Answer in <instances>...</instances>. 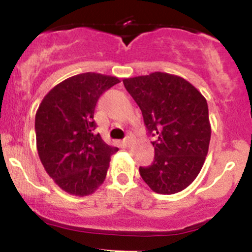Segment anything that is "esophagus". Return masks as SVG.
<instances>
[{"label": "esophagus", "instance_id": "esophagus-1", "mask_svg": "<svg viewBox=\"0 0 252 252\" xmlns=\"http://www.w3.org/2000/svg\"><path fill=\"white\" fill-rule=\"evenodd\" d=\"M123 142H124V144H126V147H130L132 144V137H131V136H128V137L124 138Z\"/></svg>", "mask_w": 252, "mask_h": 252}]
</instances>
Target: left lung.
<instances>
[{
    "label": "left lung",
    "mask_w": 252,
    "mask_h": 252,
    "mask_svg": "<svg viewBox=\"0 0 252 252\" xmlns=\"http://www.w3.org/2000/svg\"><path fill=\"white\" fill-rule=\"evenodd\" d=\"M123 84L156 136L154 161L140 167L143 181L158 194L181 192L195 180L209 152L206 99L186 79L164 72L126 78Z\"/></svg>",
    "instance_id": "1"
}]
</instances>
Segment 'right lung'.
Returning a JSON list of instances; mask_svg holds the SVG:
<instances>
[{"label":"right lung","instance_id":"obj_1","mask_svg":"<svg viewBox=\"0 0 252 252\" xmlns=\"http://www.w3.org/2000/svg\"><path fill=\"white\" fill-rule=\"evenodd\" d=\"M117 77L86 72L59 83L43 97L35 115L36 149L43 168L63 190L90 195L105 180L117 147L94 134V108Z\"/></svg>","mask_w":252,"mask_h":252}]
</instances>
